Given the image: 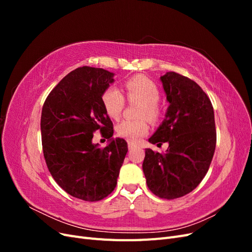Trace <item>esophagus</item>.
Here are the masks:
<instances>
[{
	"mask_svg": "<svg viewBox=\"0 0 252 252\" xmlns=\"http://www.w3.org/2000/svg\"><path fill=\"white\" fill-rule=\"evenodd\" d=\"M134 148H136V145H134V144L131 143V142H128V149H129V150H132V149H134Z\"/></svg>",
	"mask_w": 252,
	"mask_h": 252,
	"instance_id": "34e87169",
	"label": "esophagus"
}]
</instances>
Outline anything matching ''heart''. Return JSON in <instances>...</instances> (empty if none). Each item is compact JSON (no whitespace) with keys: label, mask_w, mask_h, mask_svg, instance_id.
Instances as JSON below:
<instances>
[{"label":"heart","mask_w":252,"mask_h":252,"mask_svg":"<svg viewBox=\"0 0 252 252\" xmlns=\"http://www.w3.org/2000/svg\"><path fill=\"white\" fill-rule=\"evenodd\" d=\"M125 93L129 101L142 103L140 118H146L149 121H157L159 117L158 100L159 90L155 82L143 75H135L125 83ZM102 104L108 116L114 120L121 117L124 109L125 98L118 87H108L102 94ZM149 126L145 120L129 121L124 120L117 125V133L121 138L131 143H138L146 135Z\"/></svg>","instance_id":"b5f03b06"}]
</instances>
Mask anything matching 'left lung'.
<instances>
[{
  "mask_svg": "<svg viewBox=\"0 0 252 252\" xmlns=\"http://www.w3.org/2000/svg\"><path fill=\"white\" fill-rule=\"evenodd\" d=\"M159 80L169 106L148 141L169 146L165 154L145 150L143 171L152 193L173 200L192 191L208 171L217 143L215 113L192 80L172 71Z\"/></svg>",
  "mask_w": 252,
  "mask_h": 252,
  "instance_id": "8db88e82",
  "label": "left lung"
}]
</instances>
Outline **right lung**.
I'll use <instances>...</instances> for the list:
<instances>
[{"label":"right lung","instance_id":"obj_1","mask_svg":"<svg viewBox=\"0 0 252 252\" xmlns=\"http://www.w3.org/2000/svg\"><path fill=\"white\" fill-rule=\"evenodd\" d=\"M113 77L102 68H78L51 90L42 109L48 169L61 188L83 201H100L113 191L128 151L124 139L111 138L112 122L102 104ZM98 128L110 140L104 149L92 143Z\"/></svg>","mask_w":252,"mask_h":252}]
</instances>
